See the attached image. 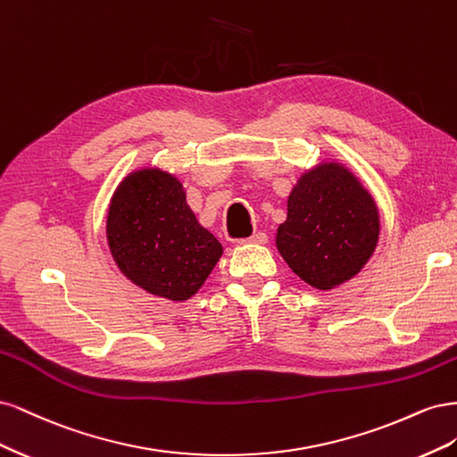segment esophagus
<instances>
[{"label":"esophagus","instance_id":"34e87169","mask_svg":"<svg viewBox=\"0 0 457 457\" xmlns=\"http://www.w3.org/2000/svg\"><path fill=\"white\" fill-rule=\"evenodd\" d=\"M238 242L240 244H259V245H262V244L269 242V237H267L265 232H255V234H252L250 238H242Z\"/></svg>","mask_w":457,"mask_h":457}]
</instances>
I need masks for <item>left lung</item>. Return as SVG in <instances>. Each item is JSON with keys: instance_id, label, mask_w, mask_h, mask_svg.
I'll list each match as a JSON object with an SVG mask.
<instances>
[{"instance_id": "1", "label": "left lung", "mask_w": 457, "mask_h": 457, "mask_svg": "<svg viewBox=\"0 0 457 457\" xmlns=\"http://www.w3.org/2000/svg\"><path fill=\"white\" fill-rule=\"evenodd\" d=\"M379 230L371 192L349 165L324 160L301 173L289 192L276 250L303 282L329 292L364 269Z\"/></svg>"}]
</instances>
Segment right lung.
Returning a JSON list of instances; mask_svg holds the SVG:
<instances>
[{"mask_svg": "<svg viewBox=\"0 0 457 457\" xmlns=\"http://www.w3.org/2000/svg\"><path fill=\"white\" fill-rule=\"evenodd\" d=\"M106 244L128 280L170 301L195 295L223 255L187 204L183 183L160 168L121 179L108 205Z\"/></svg>", "mask_w": 457, "mask_h": 457, "instance_id": "1", "label": "right lung"}]
</instances>
